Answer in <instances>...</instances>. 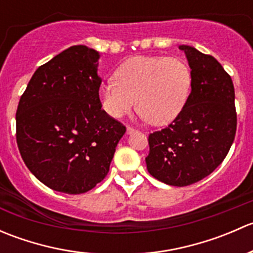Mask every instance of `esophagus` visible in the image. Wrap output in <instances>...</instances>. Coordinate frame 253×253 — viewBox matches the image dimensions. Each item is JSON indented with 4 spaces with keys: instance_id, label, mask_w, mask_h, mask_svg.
I'll use <instances>...</instances> for the list:
<instances>
[{
    "instance_id": "obj_1",
    "label": "esophagus",
    "mask_w": 253,
    "mask_h": 253,
    "mask_svg": "<svg viewBox=\"0 0 253 253\" xmlns=\"http://www.w3.org/2000/svg\"><path fill=\"white\" fill-rule=\"evenodd\" d=\"M137 129L134 128V127H131V126H127V133L128 134H132V133H136Z\"/></svg>"
}]
</instances>
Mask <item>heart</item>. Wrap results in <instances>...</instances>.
Masks as SVG:
<instances>
[{
  "instance_id": "heart-1",
  "label": "heart",
  "mask_w": 253,
  "mask_h": 253,
  "mask_svg": "<svg viewBox=\"0 0 253 253\" xmlns=\"http://www.w3.org/2000/svg\"><path fill=\"white\" fill-rule=\"evenodd\" d=\"M115 79L99 88L106 114L119 119L137 103L144 119L157 126L174 121L187 104L192 89L190 66L177 57H132L117 68Z\"/></svg>"
}]
</instances>
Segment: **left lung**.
<instances>
[{
  "label": "left lung",
  "mask_w": 253,
  "mask_h": 253,
  "mask_svg": "<svg viewBox=\"0 0 253 253\" xmlns=\"http://www.w3.org/2000/svg\"><path fill=\"white\" fill-rule=\"evenodd\" d=\"M178 48L192 72L190 98L169 126L149 134L145 163L153 177L182 187L223 163L235 138L237 117L234 84L223 66L192 46Z\"/></svg>",
  "instance_id": "1"
}]
</instances>
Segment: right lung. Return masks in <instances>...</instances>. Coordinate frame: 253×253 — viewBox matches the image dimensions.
Masks as SVG:
<instances>
[{"mask_svg":"<svg viewBox=\"0 0 253 253\" xmlns=\"http://www.w3.org/2000/svg\"><path fill=\"white\" fill-rule=\"evenodd\" d=\"M98 51L75 45L40 66L20 96L16 137L33 175L58 192L79 195L110 169L126 127L101 109Z\"/></svg>","mask_w":253,"mask_h":253,"instance_id":"1","label":"right lung"}]
</instances>
